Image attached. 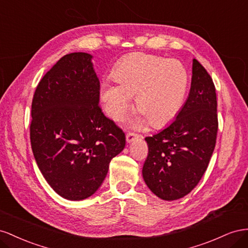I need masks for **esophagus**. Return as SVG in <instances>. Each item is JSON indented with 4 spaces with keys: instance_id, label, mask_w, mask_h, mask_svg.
Here are the masks:
<instances>
[{
    "instance_id": "1",
    "label": "esophagus",
    "mask_w": 248,
    "mask_h": 248,
    "mask_svg": "<svg viewBox=\"0 0 248 248\" xmlns=\"http://www.w3.org/2000/svg\"><path fill=\"white\" fill-rule=\"evenodd\" d=\"M125 137H126V142L130 143V142H132V141L137 139L139 137V135H137V134H135V133L129 132V133H126V136Z\"/></svg>"
}]
</instances>
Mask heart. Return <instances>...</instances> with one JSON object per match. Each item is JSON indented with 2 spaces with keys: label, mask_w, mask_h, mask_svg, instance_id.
Wrapping results in <instances>:
<instances>
[{
  "label": "heart",
  "mask_w": 248,
  "mask_h": 248,
  "mask_svg": "<svg viewBox=\"0 0 248 248\" xmlns=\"http://www.w3.org/2000/svg\"><path fill=\"white\" fill-rule=\"evenodd\" d=\"M117 86L104 83L102 101L107 114L122 118L135 96L136 110L159 128L178 115L185 100L188 74L179 60L135 53L120 60L112 73Z\"/></svg>",
  "instance_id": "b5f03b06"
}]
</instances>
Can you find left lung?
Wrapping results in <instances>:
<instances>
[{
    "label": "left lung",
    "instance_id": "1",
    "mask_svg": "<svg viewBox=\"0 0 248 248\" xmlns=\"http://www.w3.org/2000/svg\"><path fill=\"white\" fill-rule=\"evenodd\" d=\"M217 131L215 85L206 68L193 59L185 105L167 128L145 138L148 155L142 175L152 192L164 201L190 193L207 170Z\"/></svg>",
    "mask_w": 248,
    "mask_h": 248
}]
</instances>
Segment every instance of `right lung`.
<instances>
[{
	"label": "right lung",
	"instance_id": "1",
	"mask_svg": "<svg viewBox=\"0 0 248 248\" xmlns=\"http://www.w3.org/2000/svg\"><path fill=\"white\" fill-rule=\"evenodd\" d=\"M91 58L63 56L40 80L32 101L35 161L48 185L69 201L93 195L125 145L124 131L98 105L101 86Z\"/></svg>",
	"mask_w": 248,
	"mask_h": 248
}]
</instances>
